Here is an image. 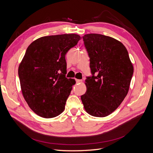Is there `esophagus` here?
Masks as SVG:
<instances>
[{"instance_id":"obj_1","label":"esophagus","mask_w":153,"mask_h":153,"mask_svg":"<svg viewBox=\"0 0 153 153\" xmlns=\"http://www.w3.org/2000/svg\"><path fill=\"white\" fill-rule=\"evenodd\" d=\"M76 83H81V82H82V80H79V79H76Z\"/></svg>"}]
</instances>
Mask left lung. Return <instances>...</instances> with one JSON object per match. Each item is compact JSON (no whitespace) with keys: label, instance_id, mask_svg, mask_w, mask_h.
<instances>
[{"label":"left lung","instance_id":"1","mask_svg":"<svg viewBox=\"0 0 153 153\" xmlns=\"http://www.w3.org/2000/svg\"><path fill=\"white\" fill-rule=\"evenodd\" d=\"M83 39L90 57L92 76L85 80L87 91L81 100L88 114L106 117L116 110L126 96L133 64L124 45L112 37L88 34Z\"/></svg>","mask_w":153,"mask_h":153}]
</instances>
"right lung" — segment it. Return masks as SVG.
I'll return each mask as SVG.
<instances>
[{
	"instance_id": "1",
	"label": "right lung",
	"mask_w": 153,
	"mask_h": 153,
	"mask_svg": "<svg viewBox=\"0 0 153 153\" xmlns=\"http://www.w3.org/2000/svg\"><path fill=\"white\" fill-rule=\"evenodd\" d=\"M82 38L75 34L43 36L27 48L18 67L21 90L33 112L52 118L65 108L75 79L66 78L68 51Z\"/></svg>"
}]
</instances>
